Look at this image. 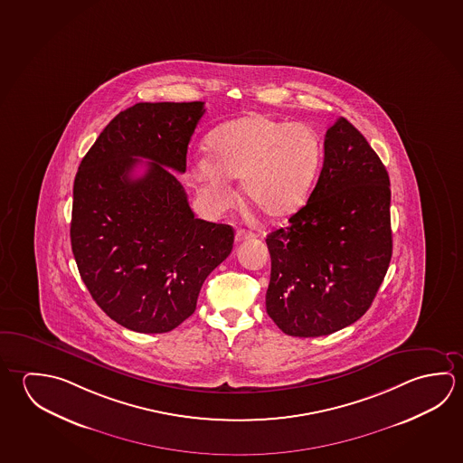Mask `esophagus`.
I'll list each match as a JSON object with an SVG mask.
<instances>
[{"instance_id": "obj_1", "label": "esophagus", "mask_w": 463, "mask_h": 463, "mask_svg": "<svg viewBox=\"0 0 463 463\" xmlns=\"http://www.w3.org/2000/svg\"><path fill=\"white\" fill-rule=\"evenodd\" d=\"M251 237H255L253 232L250 231H245V229H239L237 232H235V242H242V241H247V239H251Z\"/></svg>"}]
</instances>
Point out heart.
Segmentation results:
<instances>
[{
    "label": "heart",
    "mask_w": 463,
    "mask_h": 463,
    "mask_svg": "<svg viewBox=\"0 0 463 463\" xmlns=\"http://www.w3.org/2000/svg\"><path fill=\"white\" fill-rule=\"evenodd\" d=\"M210 157L192 164L204 195L222 202L228 179L242 180L245 200L268 220H284L307 200L320 163V141L304 123L251 114L222 123L206 139Z\"/></svg>",
    "instance_id": "b5f03b06"
}]
</instances>
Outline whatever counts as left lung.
Returning a JSON list of instances; mask_svg holds the SVG:
<instances>
[{
	"instance_id": "1",
	"label": "left lung",
	"mask_w": 463,
	"mask_h": 463,
	"mask_svg": "<svg viewBox=\"0 0 463 463\" xmlns=\"http://www.w3.org/2000/svg\"><path fill=\"white\" fill-rule=\"evenodd\" d=\"M324 167L288 228L267 235V312L279 330L310 338L354 324L371 307L392 259L390 180L367 139L338 118Z\"/></svg>"
}]
</instances>
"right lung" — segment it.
<instances>
[{
  "label": "right lung",
  "mask_w": 463,
  "mask_h": 463,
  "mask_svg": "<svg viewBox=\"0 0 463 463\" xmlns=\"http://www.w3.org/2000/svg\"><path fill=\"white\" fill-rule=\"evenodd\" d=\"M203 114L204 102L135 104L99 135L74 179L70 235L80 275L99 307L133 332L179 326L232 250L234 229L196 220L172 172L187 169ZM138 156L154 163L133 178Z\"/></svg>",
  "instance_id": "right-lung-1"
}]
</instances>
